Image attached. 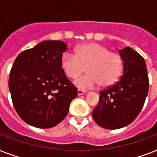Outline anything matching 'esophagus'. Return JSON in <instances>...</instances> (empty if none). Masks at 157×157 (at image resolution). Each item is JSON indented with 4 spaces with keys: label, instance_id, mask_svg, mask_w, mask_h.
<instances>
[{
    "label": "esophagus",
    "instance_id": "obj_1",
    "mask_svg": "<svg viewBox=\"0 0 157 157\" xmlns=\"http://www.w3.org/2000/svg\"><path fill=\"white\" fill-rule=\"evenodd\" d=\"M86 94V91L82 90H77V94H78L79 96L82 95V94Z\"/></svg>",
    "mask_w": 157,
    "mask_h": 157
}]
</instances>
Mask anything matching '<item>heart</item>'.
Listing matches in <instances>:
<instances>
[{
	"mask_svg": "<svg viewBox=\"0 0 157 157\" xmlns=\"http://www.w3.org/2000/svg\"><path fill=\"white\" fill-rule=\"evenodd\" d=\"M60 65L69 78L76 79L86 71L88 74L75 81L78 88L90 89L100 84L103 87L112 86L118 81L123 70L121 57L98 43H86L75 50V55L63 54Z\"/></svg>",
	"mask_w": 157,
	"mask_h": 157,
	"instance_id": "heart-1",
	"label": "heart"
}]
</instances>
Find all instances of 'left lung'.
<instances>
[{"label":"left lung","mask_w":157,"mask_h":157,"mask_svg":"<svg viewBox=\"0 0 157 157\" xmlns=\"http://www.w3.org/2000/svg\"><path fill=\"white\" fill-rule=\"evenodd\" d=\"M123 75L117 83L99 92V102L93 110L94 121L107 129H117L134 121L141 112L149 89L146 63L130 47L119 50Z\"/></svg>","instance_id":"left-lung-1"}]
</instances>
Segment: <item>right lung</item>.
Instances as JSON below:
<instances>
[{"label":"right lung","instance_id":"add662e5","mask_svg":"<svg viewBox=\"0 0 157 157\" xmlns=\"http://www.w3.org/2000/svg\"><path fill=\"white\" fill-rule=\"evenodd\" d=\"M67 49L61 40H45L18 54L13 63L9 79L12 102L21 119L32 126L57 125L77 95L60 65Z\"/></svg>","mask_w":157,"mask_h":157}]
</instances>
